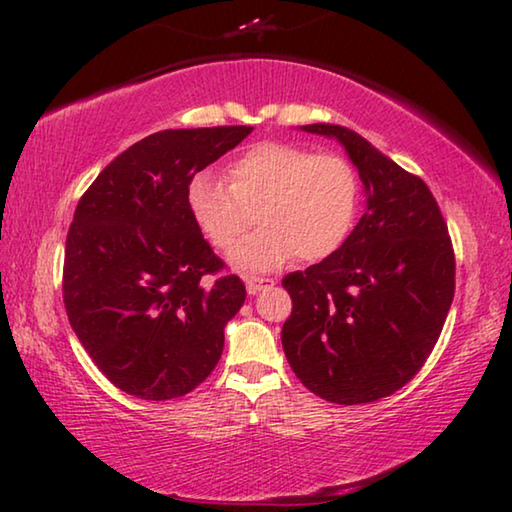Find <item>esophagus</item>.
Here are the masks:
<instances>
[{
	"label": "esophagus",
	"mask_w": 512,
	"mask_h": 512,
	"mask_svg": "<svg viewBox=\"0 0 512 512\" xmlns=\"http://www.w3.org/2000/svg\"><path fill=\"white\" fill-rule=\"evenodd\" d=\"M273 284H275L273 277H246V291L250 296H257L259 291L271 289Z\"/></svg>",
	"instance_id": "esophagus-1"
}]
</instances>
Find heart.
Segmentation results:
<instances>
[{"mask_svg": "<svg viewBox=\"0 0 512 512\" xmlns=\"http://www.w3.org/2000/svg\"><path fill=\"white\" fill-rule=\"evenodd\" d=\"M228 185L196 173L187 210L214 248L230 250L255 221L253 237L230 253L239 271H275L300 255L323 259L350 235L359 180L336 153H311L287 142H259L228 164Z\"/></svg>", "mask_w": 512, "mask_h": 512, "instance_id": "heart-1", "label": "heart"}]
</instances>
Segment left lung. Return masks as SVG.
<instances>
[{
  "instance_id": "1",
  "label": "left lung",
  "mask_w": 512,
  "mask_h": 512,
  "mask_svg": "<svg viewBox=\"0 0 512 512\" xmlns=\"http://www.w3.org/2000/svg\"><path fill=\"white\" fill-rule=\"evenodd\" d=\"M300 131L339 142L366 210L339 250L282 287L293 311L282 348L296 377L334 404H366L411 381L454 300V250L436 198L366 137L339 124Z\"/></svg>"
}]
</instances>
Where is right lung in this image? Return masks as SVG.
I'll return each mask as SVG.
<instances>
[{"instance_id":"right-lung-1","label":"right lung","mask_w":512,"mask_h":512,"mask_svg":"<svg viewBox=\"0 0 512 512\" xmlns=\"http://www.w3.org/2000/svg\"><path fill=\"white\" fill-rule=\"evenodd\" d=\"M250 126L178 128L117 155L76 205L65 246L69 325L112 384L142 400L183 397L223 352V329L246 300L237 275H217L187 210L198 171Z\"/></svg>"}]
</instances>
